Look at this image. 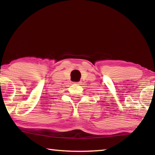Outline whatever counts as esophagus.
Wrapping results in <instances>:
<instances>
[{"label": "esophagus", "mask_w": 155, "mask_h": 155, "mask_svg": "<svg viewBox=\"0 0 155 155\" xmlns=\"http://www.w3.org/2000/svg\"><path fill=\"white\" fill-rule=\"evenodd\" d=\"M77 83L78 85H82V81H79V82H77Z\"/></svg>", "instance_id": "34e87169"}]
</instances>
